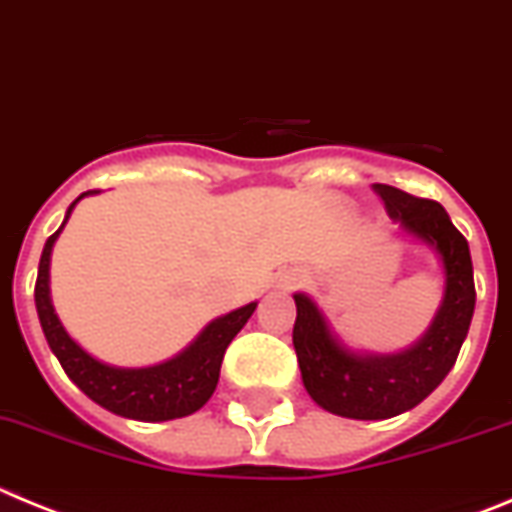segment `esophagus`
Listing matches in <instances>:
<instances>
[{
	"instance_id": "esophagus-1",
	"label": "esophagus",
	"mask_w": 512,
	"mask_h": 512,
	"mask_svg": "<svg viewBox=\"0 0 512 512\" xmlns=\"http://www.w3.org/2000/svg\"><path fill=\"white\" fill-rule=\"evenodd\" d=\"M298 280H301V278H290V283H298Z\"/></svg>"
}]
</instances>
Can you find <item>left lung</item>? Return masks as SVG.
Instances as JSON below:
<instances>
[{
  "mask_svg": "<svg viewBox=\"0 0 512 512\" xmlns=\"http://www.w3.org/2000/svg\"><path fill=\"white\" fill-rule=\"evenodd\" d=\"M395 224L436 250L444 265V301L426 334L398 354H359L339 342L319 306L296 293L293 347L303 385L324 408L344 418L380 421L411 411L454 367L474 313V275L467 239L441 204L375 183Z\"/></svg>",
  "mask_w": 512,
  "mask_h": 512,
  "instance_id": "8db88e82",
  "label": "left lung"
}]
</instances>
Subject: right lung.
<instances>
[{
  "mask_svg": "<svg viewBox=\"0 0 512 512\" xmlns=\"http://www.w3.org/2000/svg\"><path fill=\"white\" fill-rule=\"evenodd\" d=\"M81 193L66 211L61 229L50 234L43 247L38 267V280H35V308H38L40 326L48 339V347L58 357L66 375L76 382L81 393L89 395L101 408L117 413L122 418H135V421H173V418L191 416L214 395L219 370L227 352L229 342L239 334V329L247 324L257 303L237 308V311L219 316L201 331L181 354L155 367H112L91 357L86 349L73 342L68 331L63 329L53 301H50V252H53L55 239L66 227L68 216L78 201L89 196Z\"/></svg>",
  "mask_w": 512,
  "mask_h": 512,
  "instance_id": "add662e5",
  "label": "right lung"
}]
</instances>
